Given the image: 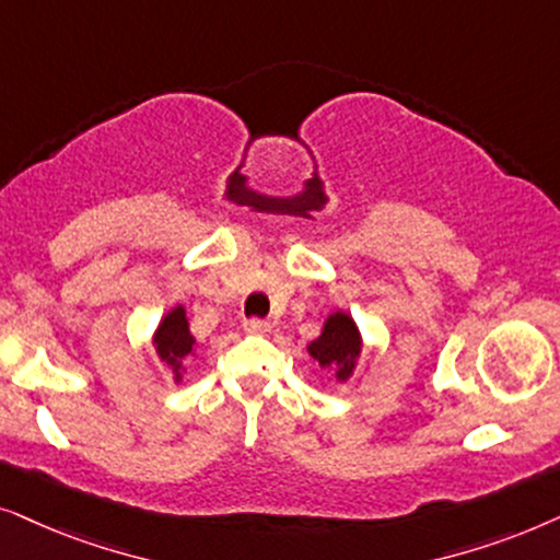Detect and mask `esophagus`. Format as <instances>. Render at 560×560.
<instances>
[{
	"label": "esophagus",
	"instance_id": "obj_1",
	"mask_svg": "<svg viewBox=\"0 0 560 560\" xmlns=\"http://www.w3.org/2000/svg\"><path fill=\"white\" fill-rule=\"evenodd\" d=\"M245 330H248V332H268V330H271V323H268V319L250 317V319H245Z\"/></svg>",
	"mask_w": 560,
	"mask_h": 560
}]
</instances>
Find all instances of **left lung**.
<instances>
[{"mask_svg":"<svg viewBox=\"0 0 560 560\" xmlns=\"http://www.w3.org/2000/svg\"><path fill=\"white\" fill-rule=\"evenodd\" d=\"M361 348V332H358V325L348 312H332L325 319L319 338H315L307 346L310 355L319 363V369L335 371L338 382H348L350 374H353Z\"/></svg>","mask_w":560,"mask_h":560,"instance_id":"1","label":"left lung"}]
</instances>
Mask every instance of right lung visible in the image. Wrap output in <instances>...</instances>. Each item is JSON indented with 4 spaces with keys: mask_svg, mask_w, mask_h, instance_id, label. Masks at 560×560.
<instances>
[{
    "mask_svg": "<svg viewBox=\"0 0 560 560\" xmlns=\"http://www.w3.org/2000/svg\"><path fill=\"white\" fill-rule=\"evenodd\" d=\"M153 346L161 361L174 371V382H182L184 358L191 355L194 346H197V340L189 332V319H186V310L182 304H176L174 310H168V315H163L153 332Z\"/></svg>",
    "mask_w": 560,
    "mask_h": 560,
    "instance_id": "1",
    "label": "right lung"
}]
</instances>
